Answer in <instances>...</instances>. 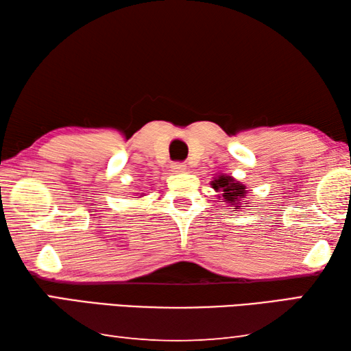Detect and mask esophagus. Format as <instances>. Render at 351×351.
Instances as JSON below:
<instances>
[{
	"label": "esophagus",
	"mask_w": 351,
	"mask_h": 351,
	"mask_svg": "<svg viewBox=\"0 0 351 351\" xmlns=\"http://www.w3.org/2000/svg\"><path fill=\"white\" fill-rule=\"evenodd\" d=\"M171 171H173L175 175H182V173H186V171H187V165L182 164V162H176V164L171 165Z\"/></svg>",
	"instance_id": "34e87169"
}]
</instances>
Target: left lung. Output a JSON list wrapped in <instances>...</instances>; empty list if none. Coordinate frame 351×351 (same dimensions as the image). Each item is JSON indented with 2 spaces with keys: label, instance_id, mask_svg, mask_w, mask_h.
Wrapping results in <instances>:
<instances>
[{
  "label": "left lung",
  "instance_id": "1",
  "mask_svg": "<svg viewBox=\"0 0 351 351\" xmlns=\"http://www.w3.org/2000/svg\"><path fill=\"white\" fill-rule=\"evenodd\" d=\"M210 186L218 193V197H221L222 202L226 204V207L234 208L233 212H237L238 208L241 210L242 207H247L244 204H250L244 201V197L248 193L247 186H244V184L232 175L216 173L213 180L210 181Z\"/></svg>",
  "mask_w": 351,
  "mask_h": 351
}]
</instances>
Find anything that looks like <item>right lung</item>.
<instances>
[{"mask_svg": "<svg viewBox=\"0 0 351 351\" xmlns=\"http://www.w3.org/2000/svg\"><path fill=\"white\" fill-rule=\"evenodd\" d=\"M136 196H139V197H143V196H145V193H135V197Z\"/></svg>", "mask_w": 351, "mask_h": 351, "instance_id": "1", "label": "right lung"}]
</instances>
